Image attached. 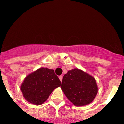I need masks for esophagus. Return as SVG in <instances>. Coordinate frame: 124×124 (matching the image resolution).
I'll list each match as a JSON object with an SVG mask.
<instances>
[{
    "instance_id": "34e87169",
    "label": "esophagus",
    "mask_w": 124,
    "mask_h": 124,
    "mask_svg": "<svg viewBox=\"0 0 124 124\" xmlns=\"http://www.w3.org/2000/svg\"><path fill=\"white\" fill-rule=\"evenodd\" d=\"M59 77V79H60V81L62 82V78H63V77H62V76L61 75V76H59V77Z\"/></svg>"
}]
</instances>
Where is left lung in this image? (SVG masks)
<instances>
[{"label":"left lung","instance_id":"obj_1","mask_svg":"<svg viewBox=\"0 0 124 124\" xmlns=\"http://www.w3.org/2000/svg\"><path fill=\"white\" fill-rule=\"evenodd\" d=\"M61 89L68 100L76 106L89 104L98 93L94 78L78 69L68 71L64 75Z\"/></svg>","mask_w":124,"mask_h":124}]
</instances>
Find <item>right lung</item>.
I'll return each mask as SVG.
<instances>
[{
  "instance_id": "1",
  "label": "right lung",
  "mask_w": 124,
  "mask_h": 124,
  "mask_svg": "<svg viewBox=\"0 0 124 124\" xmlns=\"http://www.w3.org/2000/svg\"><path fill=\"white\" fill-rule=\"evenodd\" d=\"M61 82L53 70L41 68L28 75L20 86L24 98L35 105H41L47 100Z\"/></svg>"
}]
</instances>
